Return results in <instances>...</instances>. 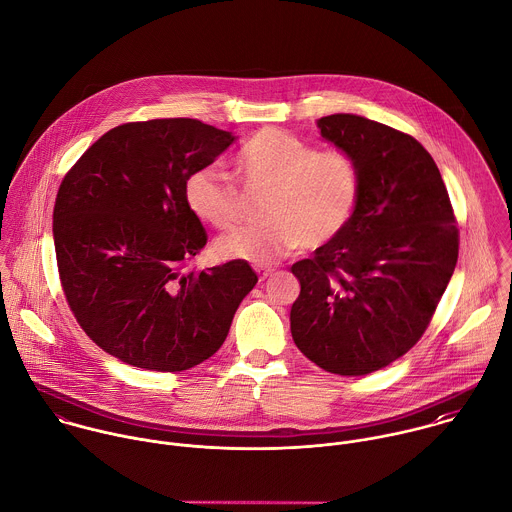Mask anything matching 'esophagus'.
I'll return each instance as SVG.
<instances>
[{
    "instance_id": "34e87169",
    "label": "esophagus",
    "mask_w": 512,
    "mask_h": 512,
    "mask_svg": "<svg viewBox=\"0 0 512 512\" xmlns=\"http://www.w3.org/2000/svg\"><path fill=\"white\" fill-rule=\"evenodd\" d=\"M255 271H257V275H259V281H265L267 277H271V275H273V271H275V269H271V267H257Z\"/></svg>"
}]
</instances>
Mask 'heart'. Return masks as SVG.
I'll use <instances>...</instances> for the list:
<instances>
[{
	"mask_svg": "<svg viewBox=\"0 0 512 512\" xmlns=\"http://www.w3.org/2000/svg\"><path fill=\"white\" fill-rule=\"evenodd\" d=\"M231 167L245 189L263 191L257 207L263 221L221 237L217 253L225 259L267 265L295 247L315 249L347 227L361 193V173L347 151L317 149L275 127L245 139ZM185 203L197 219L221 231L239 219L237 187L213 167L189 173Z\"/></svg>",
	"mask_w": 512,
	"mask_h": 512,
	"instance_id": "1",
	"label": "heart"
}]
</instances>
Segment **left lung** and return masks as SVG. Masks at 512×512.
<instances>
[{"mask_svg": "<svg viewBox=\"0 0 512 512\" xmlns=\"http://www.w3.org/2000/svg\"><path fill=\"white\" fill-rule=\"evenodd\" d=\"M347 151L361 193L347 227L291 271L299 351L321 369L375 373L417 345L453 277L459 223L431 153L409 133L337 113L317 121Z\"/></svg>", "mask_w": 512, "mask_h": 512, "instance_id": "left-lung-1", "label": "left lung"}]
</instances>
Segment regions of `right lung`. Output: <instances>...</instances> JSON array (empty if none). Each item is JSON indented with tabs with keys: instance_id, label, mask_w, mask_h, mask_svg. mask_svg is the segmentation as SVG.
Listing matches in <instances>:
<instances>
[{
	"instance_id": "right-lung-1",
	"label": "right lung",
	"mask_w": 512,
	"mask_h": 512,
	"mask_svg": "<svg viewBox=\"0 0 512 512\" xmlns=\"http://www.w3.org/2000/svg\"><path fill=\"white\" fill-rule=\"evenodd\" d=\"M233 139L189 117L123 123L59 185L53 241L65 301L87 337L127 365L177 373L203 363L257 283L241 259L191 267L207 231L185 181Z\"/></svg>"
}]
</instances>
